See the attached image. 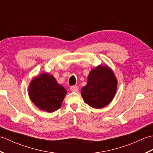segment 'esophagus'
Masks as SVG:
<instances>
[{
	"instance_id": "1",
	"label": "esophagus",
	"mask_w": 153,
	"mask_h": 153,
	"mask_svg": "<svg viewBox=\"0 0 153 153\" xmlns=\"http://www.w3.org/2000/svg\"><path fill=\"white\" fill-rule=\"evenodd\" d=\"M70 91H74V92H76L78 91V87L76 85H73V86H71L70 87Z\"/></svg>"
}]
</instances>
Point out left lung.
I'll return each instance as SVG.
<instances>
[{"label": "left lung", "mask_w": 153, "mask_h": 153, "mask_svg": "<svg viewBox=\"0 0 153 153\" xmlns=\"http://www.w3.org/2000/svg\"><path fill=\"white\" fill-rule=\"evenodd\" d=\"M117 81L112 70L99 66L89 74L87 83L82 89L85 103L95 108H101L111 102L115 95Z\"/></svg>", "instance_id": "8db88e82"}]
</instances>
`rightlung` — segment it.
Masks as SVG:
<instances>
[{"label": "right lung", "mask_w": 153, "mask_h": 153, "mask_svg": "<svg viewBox=\"0 0 153 153\" xmlns=\"http://www.w3.org/2000/svg\"><path fill=\"white\" fill-rule=\"evenodd\" d=\"M66 95V89L49 74H43L35 77L29 87V95L32 102L48 112L59 109Z\"/></svg>", "instance_id": "1"}]
</instances>
